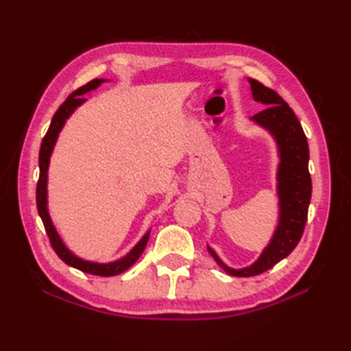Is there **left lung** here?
Masks as SVG:
<instances>
[{"instance_id": "1", "label": "left lung", "mask_w": 351, "mask_h": 351, "mask_svg": "<svg viewBox=\"0 0 351 351\" xmlns=\"http://www.w3.org/2000/svg\"><path fill=\"white\" fill-rule=\"evenodd\" d=\"M252 96L264 104L265 110L250 117L252 122L271 134L279 154V166L276 173L279 199V221L270 243L255 263L244 268L228 267L210 245V255L223 270L237 278H249L267 271L268 268L287 258L299 244L308 219V208L312 195V182L308 169L309 146L299 119L288 104L271 88L249 78Z\"/></svg>"}]
</instances>
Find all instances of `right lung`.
<instances>
[{"label": "right lung", "mask_w": 351, "mask_h": 351, "mask_svg": "<svg viewBox=\"0 0 351 351\" xmlns=\"http://www.w3.org/2000/svg\"><path fill=\"white\" fill-rule=\"evenodd\" d=\"M106 81L107 80H104V78L92 80L90 83H87L86 86L80 87L78 90L69 95L68 99H66L60 106V108L56 111V114H54V117H52L51 125L48 128V132L45 134L42 145H40V152H39L40 173H39V182H37V190H36L37 211H39L45 230H47V234L49 237L52 249L56 250L58 258H60L63 263H66L73 268H77V270H81V271L88 273V274H95V276H116V274L123 273L125 270H128V268L140 258L141 253H143L146 244H147V240H149V234H151V230H147V232L141 237V240L136 245H134V247L128 253H126L123 258L113 261V263H95V261H87V259L77 256L75 253H72L68 247H66V244L63 243L62 237L58 235L54 223H52V220L49 217L48 169H49V160H51L52 151H54V146L57 143L58 134H60L66 121L71 117L73 111H75L80 106H83V104L87 101L83 98V95L88 93L90 90H95V88H98L102 83H106Z\"/></svg>", "instance_id": "right-lung-1"}]
</instances>
